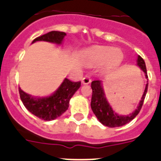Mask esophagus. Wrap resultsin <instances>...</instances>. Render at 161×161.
Segmentation results:
<instances>
[{
	"mask_svg": "<svg viewBox=\"0 0 161 161\" xmlns=\"http://www.w3.org/2000/svg\"><path fill=\"white\" fill-rule=\"evenodd\" d=\"M82 83L83 84H88V83H91V79L88 77H84V78L82 79Z\"/></svg>",
	"mask_w": 161,
	"mask_h": 161,
	"instance_id": "esophagus-1",
	"label": "esophagus"
}]
</instances>
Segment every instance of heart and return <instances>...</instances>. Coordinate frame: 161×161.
Instances as JSON below:
<instances>
[{
	"label": "heart",
	"mask_w": 161,
	"mask_h": 161,
	"mask_svg": "<svg viewBox=\"0 0 161 161\" xmlns=\"http://www.w3.org/2000/svg\"><path fill=\"white\" fill-rule=\"evenodd\" d=\"M84 57L90 65H100L104 63L108 68H113L119 65L124 55L122 51L119 48L106 46H93L84 52Z\"/></svg>",
	"instance_id": "obj_1"
}]
</instances>
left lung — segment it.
Listing matches in <instances>:
<instances>
[{"label": "left lung", "mask_w": 161, "mask_h": 161, "mask_svg": "<svg viewBox=\"0 0 161 161\" xmlns=\"http://www.w3.org/2000/svg\"><path fill=\"white\" fill-rule=\"evenodd\" d=\"M137 66H139V68L143 71V73H145V78L147 79L148 75L146 67H145V63L140 56H138L137 58ZM91 88L93 90L92 99H91V108L93 110V114H95L98 121L102 125L109 128H115L126 125L137 116L140 109H141V108H142L145 95L147 93L148 83H146V85H145V91H144V93L141 97V100L140 101V103L138 104L137 108L132 114L128 115L118 114L115 113L114 110L113 109L111 105L108 103V101L107 100V98H106L102 81H93L91 83Z\"/></svg>", "instance_id": "obj_1"}]
</instances>
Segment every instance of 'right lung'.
I'll return each mask as SVG.
<instances>
[{"instance_id":"1","label":"right lung","mask_w":161,"mask_h":161,"mask_svg":"<svg viewBox=\"0 0 161 161\" xmlns=\"http://www.w3.org/2000/svg\"><path fill=\"white\" fill-rule=\"evenodd\" d=\"M66 36L65 32L53 31L34 39L61 45ZM81 82H72L64 78L63 83L53 94L47 97H33L19 88V93L24 106L32 114L41 119L50 121L63 114L69 107V101L76 91L80 88Z\"/></svg>"}]
</instances>
